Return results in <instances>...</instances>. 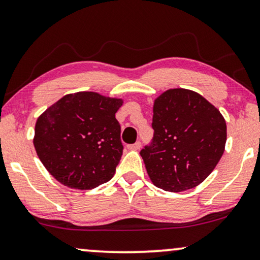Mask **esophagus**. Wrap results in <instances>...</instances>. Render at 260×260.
Segmentation results:
<instances>
[{
    "label": "esophagus",
    "instance_id": "34e87169",
    "mask_svg": "<svg viewBox=\"0 0 260 260\" xmlns=\"http://www.w3.org/2000/svg\"><path fill=\"white\" fill-rule=\"evenodd\" d=\"M141 148V142L140 141H137L136 143H134V144H129V146H127V149H130V150H138Z\"/></svg>",
    "mask_w": 260,
    "mask_h": 260
}]
</instances>
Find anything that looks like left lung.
Here are the masks:
<instances>
[{"mask_svg": "<svg viewBox=\"0 0 260 260\" xmlns=\"http://www.w3.org/2000/svg\"><path fill=\"white\" fill-rule=\"evenodd\" d=\"M153 111V138L140 153L150 180L170 192L196 187L224 151L223 117L200 94L183 88L161 94Z\"/></svg>", "mask_w": 260, "mask_h": 260, "instance_id": "1", "label": "left lung"}]
</instances>
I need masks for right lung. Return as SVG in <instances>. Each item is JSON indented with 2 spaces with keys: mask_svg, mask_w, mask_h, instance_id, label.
<instances>
[{
  "mask_svg": "<svg viewBox=\"0 0 260 260\" xmlns=\"http://www.w3.org/2000/svg\"><path fill=\"white\" fill-rule=\"evenodd\" d=\"M122 104L120 99L80 92L63 96L38 118L33 143L56 180L90 190L112 179L124 149L116 119Z\"/></svg>",
  "mask_w": 260,
  "mask_h": 260,
  "instance_id": "obj_1",
  "label": "right lung"
}]
</instances>
